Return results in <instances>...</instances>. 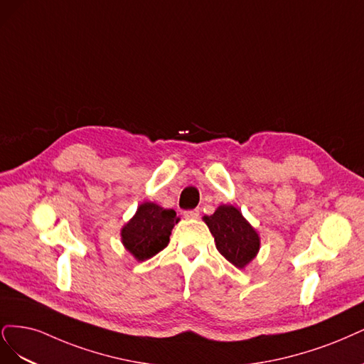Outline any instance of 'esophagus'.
<instances>
[{"mask_svg":"<svg viewBox=\"0 0 364 364\" xmlns=\"http://www.w3.org/2000/svg\"><path fill=\"white\" fill-rule=\"evenodd\" d=\"M183 216L186 219H196L199 218V210H186V212H183Z\"/></svg>","mask_w":364,"mask_h":364,"instance_id":"1","label":"esophagus"}]
</instances>
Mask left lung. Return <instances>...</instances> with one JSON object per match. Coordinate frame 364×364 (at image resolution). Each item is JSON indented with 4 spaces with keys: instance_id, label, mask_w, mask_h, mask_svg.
<instances>
[{
    "instance_id": "1",
    "label": "left lung",
    "mask_w": 364,
    "mask_h": 364,
    "mask_svg": "<svg viewBox=\"0 0 364 364\" xmlns=\"http://www.w3.org/2000/svg\"><path fill=\"white\" fill-rule=\"evenodd\" d=\"M218 251L239 269L248 264L260 250V237L234 205H219L212 216H204Z\"/></svg>"
}]
</instances>
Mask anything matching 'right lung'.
<instances>
[{
  "label": "right lung",
  "mask_w": 364,
  "mask_h": 364,
  "mask_svg": "<svg viewBox=\"0 0 364 364\" xmlns=\"http://www.w3.org/2000/svg\"><path fill=\"white\" fill-rule=\"evenodd\" d=\"M178 220L172 208H163L154 203L140 204L136 215L121 230L125 250L137 262L151 259L166 248L171 231Z\"/></svg>",
  "instance_id": "right-lung-1"
}]
</instances>
